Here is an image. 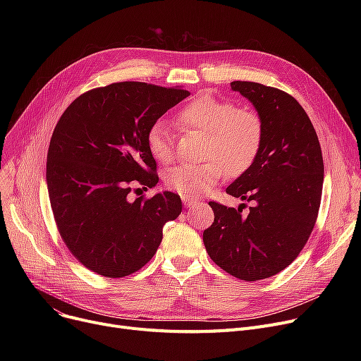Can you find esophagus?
Masks as SVG:
<instances>
[{
	"label": "esophagus",
	"mask_w": 361,
	"mask_h": 361,
	"mask_svg": "<svg viewBox=\"0 0 361 361\" xmlns=\"http://www.w3.org/2000/svg\"><path fill=\"white\" fill-rule=\"evenodd\" d=\"M181 200H183L184 206H187V207H193V206L197 203V200H196V199H193V197H188V196H181Z\"/></svg>",
	"instance_id": "esophagus-1"
}]
</instances>
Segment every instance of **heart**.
Returning <instances> with one entry per match:
<instances>
[{
  "label": "heart",
  "mask_w": 361,
  "mask_h": 361,
  "mask_svg": "<svg viewBox=\"0 0 361 361\" xmlns=\"http://www.w3.org/2000/svg\"><path fill=\"white\" fill-rule=\"evenodd\" d=\"M180 127L204 133L199 165H178L164 176L166 188L183 196H199L221 181L225 171L241 176L256 161L264 137L262 117L253 109L237 108L231 101L200 93L177 112ZM149 154L161 164L174 158L173 136L165 121L152 123L146 131Z\"/></svg>",
  "instance_id": "1"
}]
</instances>
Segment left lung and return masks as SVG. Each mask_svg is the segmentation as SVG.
<instances>
[{"mask_svg":"<svg viewBox=\"0 0 361 361\" xmlns=\"http://www.w3.org/2000/svg\"><path fill=\"white\" fill-rule=\"evenodd\" d=\"M264 124L253 165L226 193L253 202L238 209L209 202L215 219L203 231L207 255L221 269L243 281L276 275L297 259L317 219L324 158L316 130L290 93L255 82H233Z\"/></svg>","mask_w":361,"mask_h":361,"instance_id":"8db88e82","label":"left lung"}]
</instances>
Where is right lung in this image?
Instances as JSON below:
<instances>
[{
	"mask_svg": "<svg viewBox=\"0 0 361 361\" xmlns=\"http://www.w3.org/2000/svg\"><path fill=\"white\" fill-rule=\"evenodd\" d=\"M190 92L143 82L94 87L56 123L47 157V184L56 228L83 267L106 278L142 269L181 214L178 195L128 200L133 185L158 183L146 147L152 123Z\"/></svg>",
	"mask_w": 361,
	"mask_h": 361,
	"instance_id": "obj_1",
	"label": "right lung"
}]
</instances>
